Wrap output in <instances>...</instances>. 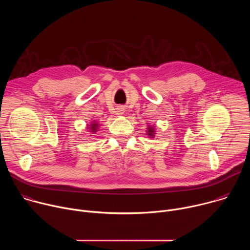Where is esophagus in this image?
Here are the masks:
<instances>
[{
	"label": "esophagus",
	"instance_id": "esophagus-1",
	"mask_svg": "<svg viewBox=\"0 0 250 250\" xmlns=\"http://www.w3.org/2000/svg\"><path fill=\"white\" fill-rule=\"evenodd\" d=\"M118 113H119V115H123L124 114V110L123 109H119Z\"/></svg>",
	"mask_w": 250,
	"mask_h": 250
}]
</instances>
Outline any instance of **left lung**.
Masks as SVG:
<instances>
[{
	"mask_svg": "<svg viewBox=\"0 0 250 250\" xmlns=\"http://www.w3.org/2000/svg\"><path fill=\"white\" fill-rule=\"evenodd\" d=\"M146 135L149 138H154L156 135V129H155V125H151L147 124V127H146Z\"/></svg>",
	"mask_w": 250,
	"mask_h": 250,
	"instance_id": "8db88e82",
	"label": "left lung"
}]
</instances>
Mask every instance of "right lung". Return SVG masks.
I'll return each mask as SVG.
<instances>
[{"label": "right lung", "mask_w": 250, "mask_h": 250, "mask_svg": "<svg viewBox=\"0 0 250 250\" xmlns=\"http://www.w3.org/2000/svg\"><path fill=\"white\" fill-rule=\"evenodd\" d=\"M100 124L97 121H91L89 125H87V129L91 134H96V132L99 130Z\"/></svg>", "instance_id": "1"}]
</instances>
